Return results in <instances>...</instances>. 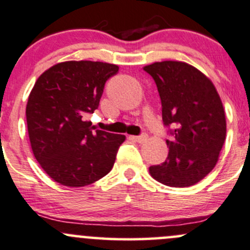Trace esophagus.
<instances>
[{
  "mask_svg": "<svg viewBox=\"0 0 250 250\" xmlns=\"http://www.w3.org/2000/svg\"><path fill=\"white\" fill-rule=\"evenodd\" d=\"M130 138L133 139V140H135L136 143H140V144H143V143H146L147 141V139H148V136L146 135V134H144V135H140V136H130Z\"/></svg>",
  "mask_w": 250,
  "mask_h": 250,
  "instance_id": "1",
  "label": "esophagus"
}]
</instances>
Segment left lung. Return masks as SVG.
<instances>
[{
    "label": "left lung",
    "instance_id": "8db88e82",
    "mask_svg": "<svg viewBox=\"0 0 250 250\" xmlns=\"http://www.w3.org/2000/svg\"><path fill=\"white\" fill-rule=\"evenodd\" d=\"M158 88L165 125H172L169 154L149 167V175L169 187L196 185L213 170L227 138L222 99L213 83L198 68L181 61L145 65Z\"/></svg>",
    "mask_w": 250,
    "mask_h": 250
}]
</instances>
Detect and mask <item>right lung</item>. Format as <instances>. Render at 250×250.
Returning <instances> with one entry per match:
<instances>
[{"instance_id":"right-lung-1","label":"right lung","mask_w":250,"mask_h":250,"mask_svg":"<svg viewBox=\"0 0 250 250\" xmlns=\"http://www.w3.org/2000/svg\"><path fill=\"white\" fill-rule=\"evenodd\" d=\"M118 65L106 62L65 61L37 79L26 105L33 156L55 182L85 187L114 167L125 135L94 130L87 114L98 107L104 85Z\"/></svg>"}]
</instances>
